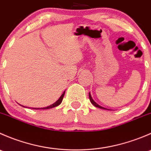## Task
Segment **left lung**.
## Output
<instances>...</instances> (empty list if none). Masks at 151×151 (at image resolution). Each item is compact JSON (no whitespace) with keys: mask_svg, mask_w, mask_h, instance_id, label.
<instances>
[{"mask_svg":"<svg viewBox=\"0 0 151 151\" xmlns=\"http://www.w3.org/2000/svg\"><path fill=\"white\" fill-rule=\"evenodd\" d=\"M89 99H90V101H91V102L92 103L93 105H94V106H96V107L101 108V109H106V108L103 107V106H100V105H99L98 104H97V103H96L95 101H94V100L92 99V97H91V93H89Z\"/></svg>","mask_w":151,"mask_h":151,"instance_id":"obj_1","label":"left lung"}]
</instances>
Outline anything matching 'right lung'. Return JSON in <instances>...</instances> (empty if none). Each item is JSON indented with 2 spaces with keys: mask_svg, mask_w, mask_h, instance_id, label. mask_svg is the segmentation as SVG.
Wrapping results in <instances>:
<instances>
[{
  "mask_svg": "<svg viewBox=\"0 0 151 151\" xmlns=\"http://www.w3.org/2000/svg\"><path fill=\"white\" fill-rule=\"evenodd\" d=\"M64 94H65V91L63 93V94L61 95V96H60V98L58 99V100L56 102H55L54 104L50 105V106H47V107H43V108H32V109H50V108H53V107H55V106H58V105H60V103L62 102V100H63V96H64ZM24 107H25V106H24Z\"/></svg>",
  "mask_w": 151,
  "mask_h": 151,
  "instance_id": "right-lung-1",
  "label": "right lung"
}]
</instances>
